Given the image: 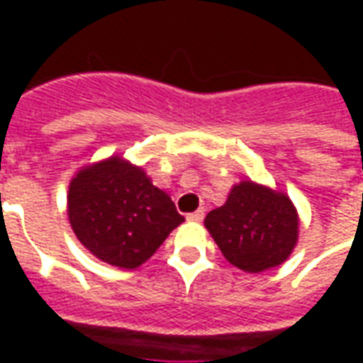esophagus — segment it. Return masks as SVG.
<instances>
[{"label": "esophagus", "mask_w": 363, "mask_h": 363, "mask_svg": "<svg viewBox=\"0 0 363 363\" xmlns=\"http://www.w3.org/2000/svg\"><path fill=\"white\" fill-rule=\"evenodd\" d=\"M186 220L194 221V223H200V221L204 220V210H198V212H192L186 216Z\"/></svg>", "instance_id": "obj_1"}]
</instances>
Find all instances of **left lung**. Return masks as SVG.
<instances>
[{
    "mask_svg": "<svg viewBox=\"0 0 363 363\" xmlns=\"http://www.w3.org/2000/svg\"><path fill=\"white\" fill-rule=\"evenodd\" d=\"M204 225L221 255L251 274L280 267L294 251L299 233L291 200L252 181L235 184L225 204L206 216Z\"/></svg>",
    "mask_w": 363,
    "mask_h": 363,
    "instance_id": "obj_1",
    "label": "left lung"
}]
</instances>
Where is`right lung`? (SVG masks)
<instances>
[{"mask_svg":"<svg viewBox=\"0 0 363 363\" xmlns=\"http://www.w3.org/2000/svg\"><path fill=\"white\" fill-rule=\"evenodd\" d=\"M67 216L91 255L128 270L153 257L184 221L142 167L118 155L77 171L67 190Z\"/></svg>","mask_w":363,"mask_h":363,"instance_id":"right-lung-1","label":"right lung"}]
</instances>
